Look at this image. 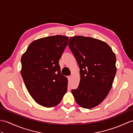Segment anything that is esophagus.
I'll return each mask as SVG.
<instances>
[{"mask_svg": "<svg viewBox=\"0 0 133 133\" xmlns=\"http://www.w3.org/2000/svg\"><path fill=\"white\" fill-rule=\"evenodd\" d=\"M71 79H72V76H68V79H69V81H70L71 80Z\"/></svg>", "mask_w": 133, "mask_h": 133, "instance_id": "obj_1", "label": "esophagus"}]
</instances>
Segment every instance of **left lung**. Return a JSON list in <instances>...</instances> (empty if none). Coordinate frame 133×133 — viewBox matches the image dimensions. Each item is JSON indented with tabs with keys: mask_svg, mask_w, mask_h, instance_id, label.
<instances>
[{
	"mask_svg": "<svg viewBox=\"0 0 133 133\" xmlns=\"http://www.w3.org/2000/svg\"><path fill=\"white\" fill-rule=\"evenodd\" d=\"M69 46L80 68L78 87L72 89L79 105L85 109L97 106L107 96L116 74V58L107 43L83 36L69 39Z\"/></svg>",
	"mask_w": 133,
	"mask_h": 133,
	"instance_id": "1",
	"label": "left lung"
}]
</instances>
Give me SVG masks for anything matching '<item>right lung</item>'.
Here are the masks:
<instances>
[{
	"mask_svg": "<svg viewBox=\"0 0 133 133\" xmlns=\"http://www.w3.org/2000/svg\"><path fill=\"white\" fill-rule=\"evenodd\" d=\"M69 38L57 35L30 44L21 59V74L28 91L37 103L46 108L59 104L67 91V79L59 61Z\"/></svg>",
	"mask_w": 133,
	"mask_h": 133,
	"instance_id": "1",
	"label": "right lung"
}]
</instances>
